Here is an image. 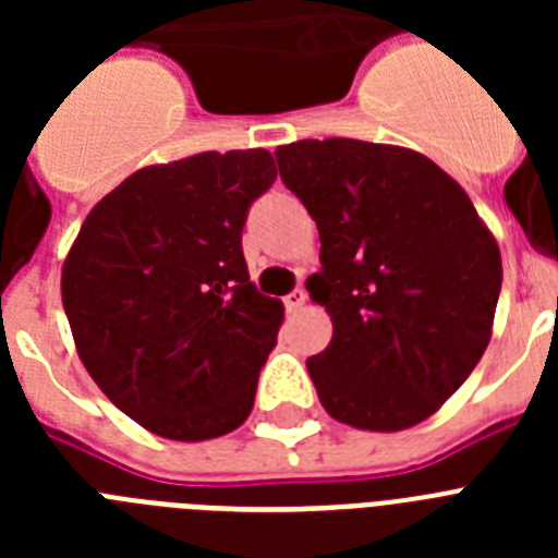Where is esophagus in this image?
Masks as SVG:
<instances>
[{"mask_svg": "<svg viewBox=\"0 0 558 558\" xmlns=\"http://www.w3.org/2000/svg\"><path fill=\"white\" fill-rule=\"evenodd\" d=\"M282 302H284V307H288V313H293V310H299L304 302H307V290L293 288L288 295H284Z\"/></svg>", "mask_w": 558, "mask_h": 558, "instance_id": "esophagus-1", "label": "esophagus"}]
</instances>
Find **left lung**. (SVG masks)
<instances>
[{
  "instance_id": "1",
  "label": "left lung",
  "mask_w": 558,
  "mask_h": 558,
  "mask_svg": "<svg viewBox=\"0 0 558 558\" xmlns=\"http://www.w3.org/2000/svg\"><path fill=\"white\" fill-rule=\"evenodd\" d=\"M276 161L322 236V270L307 279L335 327L307 360L322 405L360 430L418 425L489 347L495 236L422 153L335 136L276 147Z\"/></svg>"
}]
</instances>
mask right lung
I'll return each mask as SVG.
<instances>
[{"instance_id": "add662e5", "label": "right lung", "mask_w": 558, "mask_h": 558, "mask_svg": "<svg viewBox=\"0 0 558 558\" xmlns=\"http://www.w3.org/2000/svg\"><path fill=\"white\" fill-rule=\"evenodd\" d=\"M274 181L263 147L145 167L69 251L61 295L83 366L156 436L218 438L254 408L282 302L251 284L243 226Z\"/></svg>"}]
</instances>
